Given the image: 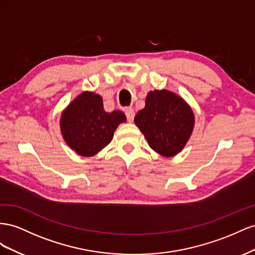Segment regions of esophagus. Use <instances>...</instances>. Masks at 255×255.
I'll return each instance as SVG.
<instances>
[{
    "instance_id": "34e87169",
    "label": "esophagus",
    "mask_w": 255,
    "mask_h": 255,
    "mask_svg": "<svg viewBox=\"0 0 255 255\" xmlns=\"http://www.w3.org/2000/svg\"><path fill=\"white\" fill-rule=\"evenodd\" d=\"M125 114H126V118H127V121L129 123H131L134 119V110L132 108H126L125 110Z\"/></svg>"
}]
</instances>
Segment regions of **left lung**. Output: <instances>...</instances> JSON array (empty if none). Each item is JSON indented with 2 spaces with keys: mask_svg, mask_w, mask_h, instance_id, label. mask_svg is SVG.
Listing matches in <instances>:
<instances>
[{
  "mask_svg": "<svg viewBox=\"0 0 255 255\" xmlns=\"http://www.w3.org/2000/svg\"><path fill=\"white\" fill-rule=\"evenodd\" d=\"M134 123L152 149L171 157L183 149L191 135L194 115L176 94L154 91L147 94L145 108L136 113Z\"/></svg>",
  "mask_w": 255,
  "mask_h": 255,
  "instance_id": "obj_1",
  "label": "left lung"
}]
</instances>
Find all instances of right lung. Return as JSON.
I'll use <instances>...</instances> for the list:
<instances>
[{
	"mask_svg": "<svg viewBox=\"0 0 255 255\" xmlns=\"http://www.w3.org/2000/svg\"><path fill=\"white\" fill-rule=\"evenodd\" d=\"M123 122H126V116L122 111L106 112L101 96L84 92L63 112L61 129L72 149L90 157L111 142L116 127Z\"/></svg>",
	"mask_w": 255,
	"mask_h": 255,
	"instance_id": "obj_1",
	"label": "right lung"
}]
</instances>
